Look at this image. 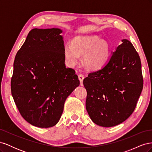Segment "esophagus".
Returning <instances> with one entry per match:
<instances>
[{"mask_svg": "<svg viewBox=\"0 0 152 152\" xmlns=\"http://www.w3.org/2000/svg\"><path fill=\"white\" fill-rule=\"evenodd\" d=\"M78 77H79V79L80 82V85L83 86V80L84 79V76L82 74H80V75H78Z\"/></svg>", "mask_w": 152, "mask_h": 152, "instance_id": "34e87169", "label": "esophagus"}]
</instances>
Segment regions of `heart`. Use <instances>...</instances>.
Instances as JSON below:
<instances>
[{
  "mask_svg": "<svg viewBox=\"0 0 152 152\" xmlns=\"http://www.w3.org/2000/svg\"><path fill=\"white\" fill-rule=\"evenodd\" d=\"M109 52L108 43L104 40H99L98 36L77 37L73 40L72 46L66 45L64 48V55L69 65H77L79 55H84V64L91 70L102 66Z\"/></svg>",
  "mask_w": 152,
  "mask_h": 152,
  "instance_id": "b5f03b06",
  "label": "heart"
}]
</instances>
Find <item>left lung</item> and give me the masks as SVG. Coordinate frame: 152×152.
Returning <instances> with one entry per match:
<instances>
[{"mask_svg": "<svg viewBox=\"0 0 152 152\" xmlns=\"http://www.w3.org/2000/svg\"><path fill=\"white\" fill-rule=\"evenodd\" d=\"M122 42L107 63L83 81L87 113L102 127L117 126L129 117L143 87L139 54L129 40Z\"/></svg>", "mask_w": 152, "mask_h": 152, "instance_id": "obj_1", "label": "left lung"}]
</instances>
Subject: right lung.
Segmentation results:
<instances>
[{"instance_id": "obj_1", "label": "right lung", "mask_w": 152, "mask_h": 152, "mask_svg": "<svg viewBox=\"0 0 152 152\" xmlns=\"http://www.w3.org/2000/svg\"><path fill=\"white\" fill-rule=\"evenodd\" d=\"M59 28H34L17 52L11 93L21 116L31 125H56L68 96L80 84L75 71L66 68Z\"/></svg>"}]
</instances>
